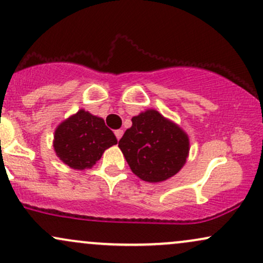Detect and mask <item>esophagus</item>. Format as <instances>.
Wrapping results in <instances>:
<instances>
[{"label":"esophagus","instance_id":"obj_1","mask_svg":"<svg viewBox=\"0 0 263 263\" xmlns=\"http://www.w3.org/2000/svg\"><path fill=\"white\" fill-rule=\"evenodd\" d=\"M115 135H116L117 140H120V138H121L122 135H123V129H117V131H115Z\"/></svg>","mask_w":263,"mask_h":263}]
</instances>
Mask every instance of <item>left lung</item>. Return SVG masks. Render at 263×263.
<instances>
[{
    "instance_id": "obj_1",
    "label": "left lung",
    "mask_w": 263,
    "mask_h": 263,
    "mask_svg": "<svg viewBox=\"0 0 263 263\" xmlns=\"http://www.w3.org/2000/svg\"><path fill=\"white\" fill-rule=\"evenodd\" d=\"M119 147L131 171L148 183L176 176L185 164L190 148L186 132L153 108L132 117V126Z\"/></svg>"
}]
</instances>
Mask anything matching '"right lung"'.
<instances>
[{
    "instance_id": "right-lung-1",
    "label": "right lung",
    "mask_w": 263,
    "mask_h": 263,
    "mask_svg": "<svg viewBox=\"0 0 263 263\" xmlns=\"http://www.w3.org/2000/svg\"><path fill=\"white\" fill-rule=\"evenodd\" d=\"M117 143L104 119L80 108L60 122L54 131L53 147L64 164L75 171L91 168L102 153Z\"/></svg>"
}]
</instances>
